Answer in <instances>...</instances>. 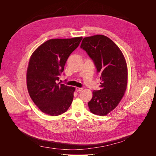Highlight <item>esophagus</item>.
Instances as JSON below:
<instances>
[{"label": "esophagus", "mask_w": 156, "mask_h": 156, "mask_svg": "<svg viewBox=\"0 0 156 156\" xmlns=\"http://www.w3.org/2000/svg\"><path fill=\"white\" fill-rule=\"evenodd\" d=\"M83 90V88L82 87H76V91H77V92H80V91H81Z\"/></svg>", "instance_id": "34e87169"}]
</instances>
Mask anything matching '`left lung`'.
I'll list each match as a JSON object with an SVG mask.
<instances>
[{"mask_svg":"<svg viewBox=\"0 0 156 156\" xmlns=\"http://www.w3.org/2000/svg\"><path fill=\"white\" fill-rule=\"evenodd\" d=\"M80 48L93 60L97 72L101 74V88L93 92L88 107L94 114L106 115L118 105L126 90L128 70L125 57L116 44L104 35L84 37Z\"/></svg>","mask_w":156,"mask_h":156,"instance_id":"1","label":"left lung"}]
</instances>
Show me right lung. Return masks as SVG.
I'll list each match as a JSON object with an SVG mask.
<instances>
[{"mask_svg": "<svg viewBox=\"0 0 156 156\" xmlns=\"http://www.w3.org/2000/svg\"><path fill=\"white\" fill-rule=\"evenodd\" d=\"M82 39L76 37L49 39L31 55L27 73L28 91L42 112L57 116L70 107L75 88L57 81L66 60Z\"/></svg>", "mask_w": 156, "mask_h": 156, "instance_id": "add662e5", "label": "right lung"}]
</instances>
